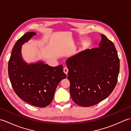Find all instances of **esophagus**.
Segmentation results:
<instances>
[{
	"label": "esophagus",
	"mask_w": 131,
	"mask_h": 131,
	"mask_svg": "<svg viewBox=\"0 0 131 131\" xmlns=\"http://www.w3.org/2000/svg\"><path fill=\"white\" fill-rule=\"evenodd\" d=\"M68 69L67 68H63V73H65V74H66V75H68Z\"/></svg>",
	"instance_id": "obj_1"
}]
</instances>
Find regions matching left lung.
Returning <instances> with one entry per match:
<instances>
[{
	"label": "left lung",
	"instance_id": "obj_1",
	"mask_svg": "<svg viewBox=\"0 0 131 131\" xmlns=\"http://www.w3.org/2000/svg\"><path fill=\"white\" fill-rule=\"evenodd\" d=\"M99 47L85 49L66 61L73 101L88 107L106 99L114 89L119 59L114 44L101 34Z\"/></svg>",
	"mask_w": 131,
	"mask_h": 131
}]
</instances>
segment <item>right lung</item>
Returning <instances> with one entry per match:
<instances>
[{"mask_svg":"<svg viewBox=\"0 0 131 131\" xmlns=\"http://www.w3.org/2000/svg\"><path fill=\"white\" fill-rule=\"evenodd\" d=\"M37 35L27 32L14 46L8 62V74L14 91L19 98L34 106L51 104L58 83L65 79L63 66L52 67L42 60L27 63L21 53L22 46Z\"/></svg>","mask_w":131,"mask_h":131,"instance_id":"1","label":"right lung"}]
</instances>
